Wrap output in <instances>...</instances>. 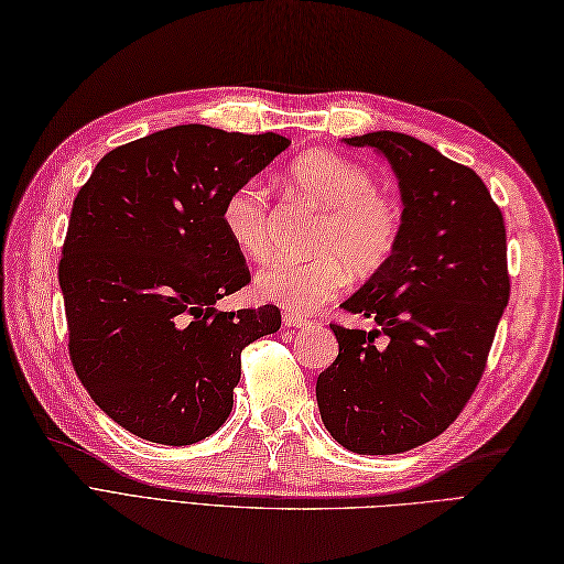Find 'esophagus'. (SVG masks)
<instances>
[{
  "label": "esophagus",
  "instance_id": "obj_1",
  "mask_svg": "<svg viewBox=\"0 0 564 564\" xmlns=\"http://www.w3.org/2000/svg\"><path fill=\"white\" fill-rule=\"evenodd\" d=\"M282 323H284V327H289V329H296V327H306V325H311V319L301 317V315H296V313H289V311H284V313H282Z\"/></svg>",
  "mask_w": 564,
  "mask_h": 564
}]
</instances>
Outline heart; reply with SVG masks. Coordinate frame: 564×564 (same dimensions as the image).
Wrapping results in <instances>:
<instances>
[{
  "mask_svg": "<svg viewBox=\"0 0 564 564\" xmlns=\"http://www.w3.org/2000/svg\"><path fill=\"white\" fill-rule=\"evenodd\" d=\"M286 187L319 210L306 261H272L258 272L256 292L289 313L308 315L323 308L356 275H370L401 245L403 208L360 163L332 151H311L286 169ZM223 230L253 261H265L272 249L270 196L249 180L225 196Z\"/></svg>",
  "mask_w": 564,
  "mask_h": 564,
  "instance_id": "heart-1",
  "label": "heart"
}]
</instances>
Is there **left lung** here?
Instances as JSON below:
<instances>
[{
    "label": "left lung",
    "mask_w": 564,
    "mask_h": 564,
    "mask_svg": "<svg viewBox=\"0 0 564 564\" xmlns=\"http://www.w3.org/2000/svg\"><path fill=\"white\" fill-rule=\"evenodd\" d=\"M344 142L391 163L403 235L389 263L341 303L377 329L329 325L339 356L315 393L344 448L391 455L446 432L479 384L510 299L506 223L475 171L415 137L379 130Z\"/></svg>",
    "instance_id": "left-lung-1"
}]
</instances>
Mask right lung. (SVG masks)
I'll return each mask as SVG.
<instances>
[{
  "instance_id": "right-lung-1",
  "label": "right lung",
  "mask_w": 564,
  "mask_h": 564,
  "mask_svg": "<svg viewBox=\"0 0 564 564\" xmlns=\"http://www.w3.org/2000/svg\"><path fill=\"white\" fill-rule=\"evenodd\" d=\"M292 144L282 134L175 126L109 151L73 202L58 284L68 354L120 427L189 446L232 410L241 351L278 306L218 311L251 282L223 230L225 196Z\"/></svg>"
}]
</instances>
